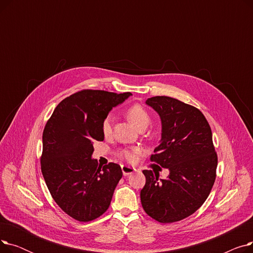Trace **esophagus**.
I'll list each match as a JSON object with an SVG mask.
<instances>
[{
  "label": "esophagus",
  "instance_id": "1",
  "mask_svg": "<svg viewBox=\"0 0 253 253\" xmlns=\"http://www.w3.org/2000/svg\"><path fill=\"white\" fill-rule=\"evenodd\" d=\"M134 171H135V168H134V167L127 166V165H122V172H123L124 176H128V175L132 174Z\"/></svg>",
  "mask_w": 253,
  "mask_h": 253
}]
</instances>
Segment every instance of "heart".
Listing matches in <instances>:
<instances>
[{
  "label": "heart",
  "mask_w": 253,
  "mask_h": 253,
  "mask_svg": "<svg viewBox=\"0 0 253 253\" xmlns=\"http://www.w3.org/2000/svg\"><path fill=\"white\" fill-rule=\"evenodd\" d=\"M127 118L129 121L133 124L138 130L141 128H147L151 123V117L149 113L145 111L141 105L134 104L130 106L127 110L126 113ZM112 123L113 119L111 116L105 118V120L102 123V133L105 136H109L112 133ZM138 153L137 149H132V150H122L120 152V156L126 159L127 161H133L135 155Z\"/></svg>",
  "instance_id": "b5f03b06"
}]
</instances>
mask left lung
<instances>
[{
    "mask_svg": "<svg viewBox=\"0 0 253 253\" xmlns=\"http://www.w3.org/2000/svg\"><path fill=\"white\" fill-rule=\"evenodd\" d=\"M145 104L161 120V140L151 160L169 170L160 178L155 170H143L140 191L144 211L168 223L192 215L205 202L215 180L217 156L204 115L194 106L168 96H155Z\"/></svg>",
    "mask_w": 253,
    "mask_h": 253,
    "instance_id": "1",
    "label": "left lung"
}]
</instances>
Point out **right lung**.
I'll return each mask as SVG.
<instances>
[{
  "label": "right lung",
  "instance_id": "right-lung-1",
  "mask_svg": "<svg viewBox=\"0 0 253 253\" xmlns=\"http://www.w3.org/2000/svg\"><path fill=\"white\" fill-rule=\"evenodd\" d=\"M132 94L82 90L55 108L43 132L41 168L57 205L79 221H90L108 210L123 173L120 165L101 168L92 158L93 143L102 141V123L115 106Z\"/></svg>",
  "mask_w": 253,
  "mask_h": 253
}]
</instances>
